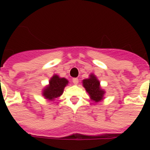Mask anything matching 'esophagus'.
I'll return each mask as SVG.
<instances>
[{
  "mask_svg": "<svg viewBox=\"0 0 150 150\" xmlns=\"http://www.w3.org/2000/svg\"><path fill=\"white\" fill-rule=\"evenodd\" d=\"M72 82L74 84H78L79 83V79L77 78H73L72 79Z\"/></svg>",
  "mask_w": 150,
  "mask_h": 150,
  "instance_id": "34e87169",
  "label": "esophagus"
}]
</instances>
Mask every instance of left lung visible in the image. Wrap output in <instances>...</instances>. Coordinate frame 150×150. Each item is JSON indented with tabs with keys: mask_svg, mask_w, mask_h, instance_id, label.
Here are the masks:
<instances>
[{
	"mask_svg": "<svg viewBox=\"0 0 150 150\" xmlns=\"http://www.w3.org/2000/svg\"><path fill=\"white\" fill-rule=\"evenodd\" d=\"M83 84L86 91L90 95L91 100L96 102H99L102 100L104 91L100 88V82L94 75H91L90 78L84 79L83 81Z\"/></svg>",
	"mask_w": 150,
	"mask_h": 150,
	"instance_id": "1",
	"label": "left lung"
}]
</instances>
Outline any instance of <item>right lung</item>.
Segmentation results:
<instances>
[{
  "label": "right lung",
  "instance_id": "right-lung-1",
  "mask_svg": "<svg viewBox=\"0 0 150 150\" xmlns=\"http://www.w3.org/2000/svg\"><path fill=\"white\" fill-rule=\"evenodd\" d=\"M68 81L64 78H59L58 75H54L50 80V84L43 91V96L48 99L53 100L60 96L63 92L65 86Z\"/></svg>",
  "mask_w": 150,
  "mask_h": 150
}]
</instances>
